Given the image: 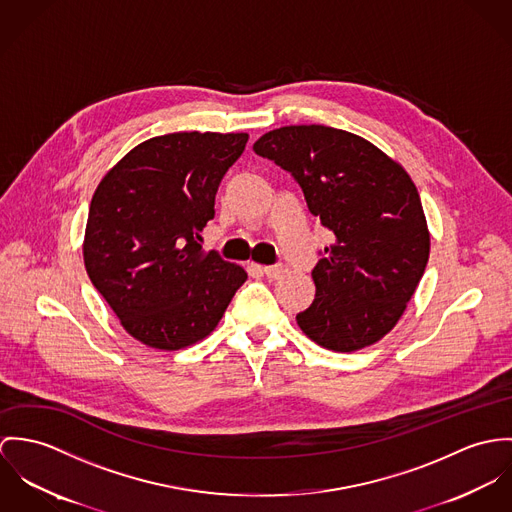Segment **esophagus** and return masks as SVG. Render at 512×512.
<instances>
[{"instance_id":"34e87169","label":"esophagus","mask_w":512,"mask_h":512,"mask_svg":"<svg viewBox=\"0 0 512 512\" xmlns=\"http://www.w3.org/2000/svg\"><path fill=\"white\" fill-rule=\"evenodd\" d=\"M269 279H279L281 275L284 273L283 265H267V267H261V265H257Z\"/></svg>"}]
</instances>
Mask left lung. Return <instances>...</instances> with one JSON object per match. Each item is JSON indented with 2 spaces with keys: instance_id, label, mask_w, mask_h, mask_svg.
Listing matches in <instances>:
<instances>
[{
  "instance_id": "8db88e82",
  "label": "left lung",
  "mask_w": 512,
  "mask_h": 512,
  "mask_svg": "<svg viewBox=\"0 0 512 512\" xmlns=\"http://www.w3.org/2000/svg\"><path fill=\"white\" fill-rule=\"evenodd\" d=\"M253 151L292 172L308 210L332 231L312 271L316 298L296 316L300 330L338 353L383 340L430 255V231L408 172L371 141L326 125L273 129Z\"/></svg>"
}]
</instances>
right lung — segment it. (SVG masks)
<instances>
[{"mask_svg":"<svg viewBox=\"0 0 512 512\" xmlns=\"http://www.w3.org/2000/svg\"><path fill=\"white\" fill-rule=\"evenodd\" d=\"M247 133L180 131L133 147L100 180L84 231V265L123 330L176 351L208 338L247 273L204 251L222 176Z\"/></svg>","mask_w":512,"mask_h":512,"instance_id":"add662e5","label":"right lung"}]
</instances>
